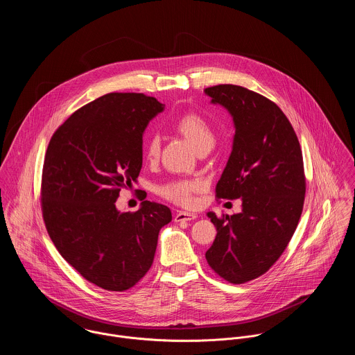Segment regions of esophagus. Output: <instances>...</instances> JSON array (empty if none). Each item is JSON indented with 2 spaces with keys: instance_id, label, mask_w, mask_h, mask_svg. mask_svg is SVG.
Returning a JSON list of instances; mask_svg holds the SVG:
<instances>
[{
  "instance_id": "34e87169",
  "label": "esophagus",
  "mask_w": 355,
  "mask_h": 355,
  "mask_svg": "<svg viewBox=\"0 0 355 355\" xmlns=\"http://www.w3.org/2000/svg\"><path fill=\"white\" fill-rule=\"evenodd\" d=\"M196 218H197V214L189 213V211H178L173 217V220L176 223H179V221H191V220H196Z\"/></svg>"
}]
</instances>
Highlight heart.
Returning <instances> with one entry per match:
<instances>
[{
	"label": "heart",
	"instance_id": "1",
	"mask_svg": "<svg viewBox=\"0 0 355 355\" xmlns=\"http://www.w3.org/2000/svg\"><path fill=\"white\" fill-rule=\"evenodd\" d=\"M173 130L182 138H184L197 152H207L214 144V132L210 123L197 112H189L178 117L173 124ZM159 155V139L152 137L145 146V157L148 161H155ZM202 190L200 180H169L157 189V193L180 206H193L194 196Z\"/></svg>",
	"mask_w": 355,
	"mask_h": 355
}]
</instances>
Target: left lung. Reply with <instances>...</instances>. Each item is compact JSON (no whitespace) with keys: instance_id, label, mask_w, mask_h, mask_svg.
<instances>
[{"instance_id":"8db88e82","label":"left lung","mask_w":355,"mask_h":355,"mask_svg":"<svg viewBox=\"0 0 355 355\" xmlns=\"http://www.w3.org/2000/svg\"><path fill=\"white\" fill-rule=\"evenodd\" d=\"M232 116L235 137L216 186L218 200L242 198V213H207L217 235L205 257L224 280L243 284L280 258L304 209L306 179L298 137L283 110L242 86L203 90Z\"/></svg>"}]
</instances>
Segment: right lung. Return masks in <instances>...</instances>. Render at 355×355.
Returning <instances> with one entry per match:
<instances>
[{"label":"right lung","instance_id":"right-lung-1","mask_svg":"<svg viewBox=\"0 0 355 355\" xmlns=\"http://www.w3.org/2000/svg\"><path fill=\"white\" fill-rule=\"evenodd\" d=\"M164 105L142 93H109L73 112L53 134L42 169V216L58 253L107 291L134 287L150 269L168 206L116 209L142 168V135Z\"/></svg>","mask_w":355,"mask_h":355}]
</instances>
